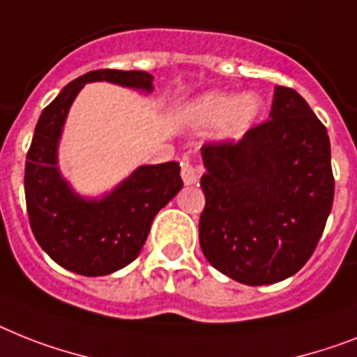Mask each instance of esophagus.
<instances>
[{
    "instance_id": "34e87169",
    "label": "esophagus",
    "mask_w": 357,
    "mask_h": 357,
    "mask_svg": "<svg viewBox=\"0 0 357 357\" xmlns=\"http://www.w3.org/2000/svg\"><path fill=\"white\" fill-rule=\"evenodd\" d=\"M181 175H182V181H184L185 185H195L200 178V169L197 166H193L191 162L184 160L182 162Z\"/></svg>"
}]
</instances>
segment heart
Segmentation results:
<instances>
[{"label":"heart","mask_w":357,"mask_h":357,"mask_svg":"<svg viewBox=\"0 0 357 357\" xmlns=\"http://www.w3.org/2000/svg\"><path fill=\"white\" fill-rule=\"evenodd\" d=\"M264 109L263 96L257 93L208 91L185 104L184 119L197 128L220 126V138L237 142L257 126Z\"/></svg>","instance_id":"b5f03b06"}]
</instances>
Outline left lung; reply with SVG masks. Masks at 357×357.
<instances>
[{
	"label": "left lung",
	"instance_id": "8db88e82",
	"mask_svg": "<svg viewBox=\"0 0 357 357\" xmlns=\"http://www.w3.org/2000/svg\"><path fill=\"white\" fill-rule=\"evenodd\" d=\"M270 119L241 142L202 147L200 248L211 266L248 287L299 272L334 202L331 140L306 100L275 87Z\"/></svg>",
	"mask_w": 357,
	"mask_h": 357
}]
</instances>
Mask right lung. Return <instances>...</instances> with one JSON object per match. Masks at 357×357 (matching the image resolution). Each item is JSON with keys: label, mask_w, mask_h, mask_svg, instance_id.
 <instances>
[{"label": "right lung", "mask_w": 357, "mask_h": 357, "mask_svg": "<svg viewBox=\"0 0 357 357\" xmlns=\"http://www.w3.org/2000/svg\"><path fill=\"white\" fill-rule=\"evenodd\" d=\"M91 82L153 93L146 70H91L67 84L40 114L25 162V200L32 234L61 268L85 278L122 270L138 257L155 215L182 190L178 162L132 169L102 195H82L58 164L69 109Z\"/></svg>", "instance_id": "right-lung-1"}]
</instances>
